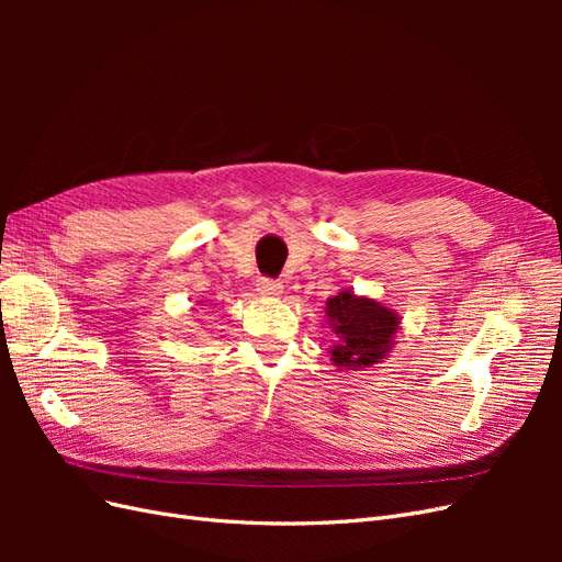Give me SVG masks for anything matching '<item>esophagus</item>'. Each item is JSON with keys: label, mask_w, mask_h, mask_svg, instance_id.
<instances>
[{"label": "esophagus", "mask_w": 562, "mask_h": 562, "mask_svg": "<svg viewBox=\"0 0 562 562\" xmlns=\"http://www.w3.org/2000/svg\"><path fill=\"white\" fill-rule=\"evenodd\" d=\"M255 288H258V293L262 297H279L283 293V285L279 281H271V279H260L258 283H255Z\"/></svg>", "instance_id": "obj_1"}]
</instances>
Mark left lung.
<instances>
[{"instance_id":"1","label":"left lung","mask_w":562,"mask_h":562,"mask_svg":"<svg viewBox=\"0 0 562 562\" xmlns=\"http://www.w3.org/2000/svg\"><path fill=\"white\" fill-rule=\"evenodd\" d=\"M326 323L335 333V342L328 349L330 361L339 370H366L380 366L396 345L401 333V316L396 310L356 295L353 291H339L326 300Z\"/></svg>"}]
</instances>
